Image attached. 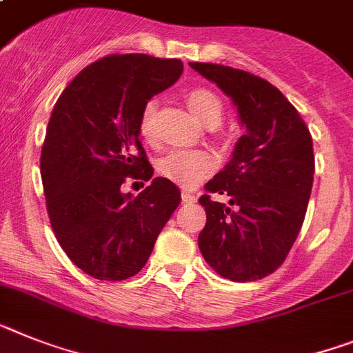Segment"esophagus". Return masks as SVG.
<instances>
[{
  "instance_id": "esophagus-1",
  "label": "esophagus",
  "mask_w": 353,
  "mask_h": 353,
  "mask_svg": "<svg viewBox=\"0 0 353 353\" xmlns=\"http://www.w3.org/2000/svg\"><path fill=\"white\" fill-rule=\"evenodd\" d=\"M182 201H185V203H192V201H196V196H194L192 192L183 191L182 192Z\"/></svg>"
}]
</instances>
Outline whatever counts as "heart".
I'll return each instance as SVG.
<instances>
[{
  "instance_id": "obj_1",
  "label": "heart",
  "mask_w": 353,
  "mask_h": 353,
  "mask_svg": "<svg viewBox=\"0 0 353 353\" xmlns=\"http://www.w3.org/2000/svg\"><path fill=\"white\" fill-rule=\"evenodd\" d=\"M185 101L191 112L207 126H216L221 121L223 103L212 90L205 87L191 89L185 94ZM155 116L157 101L150 99L144 103L139 116V132L148 143L155 141ZM212 168L214 162L209 153L200 152V150H173L159 161V171L162 176L183 188L198 185L212 171Z\"/></svg>"
}]
</instances>
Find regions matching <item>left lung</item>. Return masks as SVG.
Wrapping results in <instances>:
<instances>
[{
  "label": "left lung",
  "mask_w": 353,
  "mask_h": 353,
  "mask_svg": "<svg viewBox=\"0 0 353 353\" xmlns=\"http://www.w3.org/2000/svg\"><path fill=\"white\" fill-rule=\"evenodd\" d=\"M237 107L245 135L225 170L205 183L198 246L218 275L252 282L271 275L294 245L314 180L311 132L275 85L241 69L191 62ZM223 194L225 204L212 196Z\"/></svg>",
  "instance_id": "1"
}]
</instances>
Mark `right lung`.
Here are the masks:
<instances>
[{
  "label": "right lung",
  "instance_id": "1",
  "mask_svg": "<svg viewBox=\"0 0 353 353\" xmlns=\"http://www.w3.org/2000/svg\"><path fill=\"white\" fill-rule=\"evenodd\" d=\"M182 71L179 59L116 53L82 69L57 99L41 152L48 216L65 255L94 279L139 273L182 200L162 176L137 196L121 191L126 179L153 176L141 110Z\"/></svg>",
  "mask_w": 353,
  "mask_h": 353
}]
</instances>
